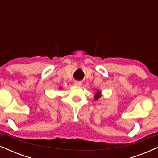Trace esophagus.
<instances>
[{
    "label": "esophagus",
    "instance_id": "34e87169",
    "mask_svg": "<svg viewBox=\"0 0 158 158\" xmlns=\"http://www.w3.org/2000/svg\"><path fill=\"white\" fill-rule=\"evenodd\" d=\"M74 85L75 86H81L82 85V83L81 81H75L74 82Z\"/></svg>",
    "mask_w": 158,
    "mask_h": 158
}]
</instances>
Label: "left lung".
I'll list each match as a JSON object with an SVG mask.
<instances>
[{"label":"left lung","instance_id":"obj_1","mask_svg":"<svg viewBox=\"0 0 158 158\" xmlns=\"http://www.w3.org/2000/svg\"><path fill=\"white\" fill-rule=\"evenodd\" d=\"M101 97V92L100 91H97L96 95L94 96V99L96 100H98V99Z\"/></svg>","mask_w":158,"mask_h":158}]
</instances>
